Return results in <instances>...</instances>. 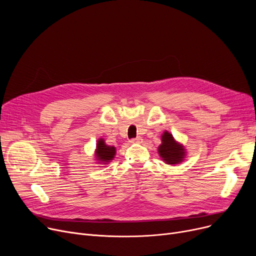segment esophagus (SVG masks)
I'll list each match as a JSON object with an SVG mask.
<instances>
[{"mask_svg":"<svg viewBox=\"0 0 256 256\" xmlns=\"http://www.w3.org/2000/svg\"><path fill=\"white\" fill-rule=\"evenodd\" d=\"M143 141V139L141 137H137L135 139H132L130 140V143H141Z\"/></svg>","mask_w":256,"mask_h":256,"instance_id":"34e87169","label":"esophagus"}]
</instances>
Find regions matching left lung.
<instances>
[{
    "mask_svg": "<svg viewBox=\"0 0 256 256\" xmlns=\"http://www.w3.org/2000/svg\"><path fill=\"white\" fill-rule=\"evenodd\" d=\"M162 143L158 147V156L168 165H178L184 160L186 156V147L174 139L173 135L165 130L160 136Z\"/></svg>",
    "mask_w": 256,
    "mask_h": 256,
    "instance_id": "left-lung-1",
    "label": "left lung"
}]
</instances>
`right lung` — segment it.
I'll use <instances>...</instances> for the list:
<instances>
[{
	"label": "right lung",
	"instance_id": "add662e5",
	"mask_svg": "<svg viewBox=\"0 0 256 256\" xmlns=\"http://www.w3.org/2000/svg\"><path fill=\"white\" fill-rule=\"evenodd\" d=\"M116 154V147L112 145H108L104 142V139L100 138L96 143V148L94 152V160H96V163H100L102 165H106L110 162H112L113 158Z\"/></svg>",
	"mask_w": 256,
	"mask_h": 256
}]
</instances>
